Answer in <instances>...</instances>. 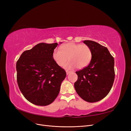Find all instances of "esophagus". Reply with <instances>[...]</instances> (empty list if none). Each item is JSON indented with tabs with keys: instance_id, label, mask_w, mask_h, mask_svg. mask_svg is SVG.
<instances>
[{
	"instance_id": "obj_1",
	"label": "esophagus",
	"mask_w": 131,
	"mask_h": 131,
	"mask_svg": "<svg viewBox=\"0 0 131 131\" xmlns=\"http://www.w3.org/2000/svg\"><path fill=\"white\" fill-rule=\"evenodd\" d=\"M71 72H71V71H68V70H67L66 71V74H67V75H68L69 73H70Z\"/></svg>"
}]
</instances>
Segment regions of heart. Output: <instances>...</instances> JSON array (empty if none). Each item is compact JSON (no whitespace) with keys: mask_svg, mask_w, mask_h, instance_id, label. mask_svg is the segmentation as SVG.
Segmentation results:
<instances>
[{"mask_svg":"<svg viewBox=\"0 0 131 131\" xmlns=\"http://www.w3.org/2000/svg\"><path fill=\"white\" fill-rule=\"evenodd\" d=\"M61 49H55L52 54L53 58L60 67L64 65L66 69H72L77 67L78 69H82L88 66L92 57L90 47L86 45L69 42L61 47Z\"/></svg>","mask_w":131,"mask_h":131,"instance_id":"obj_1","label":"heart"}]
</instances>
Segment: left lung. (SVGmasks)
<instances>
[{"label": "left lung", "instance_id": "1", "mask_svg": "<svg viewBox=\"0 0 131 131\" xmlns=\"http://www.w3.org/2000/svg\"><path fill=\"white\" fill-rule=\"evenodd\" d=\"M92 51L89 65L76 72L74 83L77 93L84 101L93 103L105 97L112 89L114 79V59L108 49L92 40H84Z\"/></svg>", "mask_w": 131, "mask_h": 131}]
</instances>
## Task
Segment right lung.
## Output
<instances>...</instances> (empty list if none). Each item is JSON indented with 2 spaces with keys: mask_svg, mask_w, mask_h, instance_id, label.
<instances>
[{
  "mask_svg": "<svg viewBox=\"0 0 131 131\" xmlns=\"http://www.w3.org/2000/svg\"><path fill=\"white\" fill-rule=\"evenodd\" d=\"M57 45V42L39 43L24 51L16 63L19 89L26 100L35 105L52 103L66 77V71L52 57Z\"/></svg>",
  "mask_w": 131,
  "mask_h": 131,
  "instance_id": "obj_1",
  "label": "right lung"
}]
</instances>
